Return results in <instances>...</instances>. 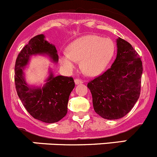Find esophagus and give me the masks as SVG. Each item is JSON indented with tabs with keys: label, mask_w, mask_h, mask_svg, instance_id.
Instances as JSON below:
<instances>
[{
	"label": "esophagus",
	"mask_w": 157,
	"mask_h": 157,
	"mask_svg": "<svg viewBox=\"0 0 157 157\" xmlns=\"http://www.w3.org/2000/svg\"><path fill=\"white\" fill-rule=\"evenodd\" d=\"M74 83H75L76 85H78V84H80V83H83V80H79V79H75L74 80Z\"/></svg>",
	"instance_id": "obj_1"
}]
</instances>
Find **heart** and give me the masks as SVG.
<instances>
[{
  "mask_svg": "<svg viewBox=\"0 0 157 157\" xmlns=\"http://www.w3.org/2000/svg\"><path fill=\"white\" fill-rule=\"evenodd\" d=\"M115 52V43L110 38L87 35L75 39L67 47V51L59 57V63L67 72L80 60L83 71L89 76L100 74L108 66Z\"/></svg>",
  "mask_w": 157,
  "mask_h": 157,
  "instance_id": "obj_1",
  "label": "heart"
}]
</instances>
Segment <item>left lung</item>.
<instances>
[{"label": "left lung", "mask_w": 157, "mask_h": 157, "mask_svg": "<svg viewBox=\"0 0 157 157\" xmlns=\"http://www.w3.org/2000/svg\"><path fill=\"white\" fill-rule=\"evenodd\" d=\"M117 56L107 71L87 83L95 112L115 120L131 111L140 94L143 64L131 44L118 37Z\"/></svg>", "instance_id": "1"}]
</instances>
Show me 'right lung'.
Returning a JSON list of instances; mask_svg holds the SVG:
<instances>
[{
  "label": "right lung",
  "instance_id": "add662e5",
  "mask_svg": "<svg viewBox=\"0 0 157 157\" xmlns=\"http://www.w3.org/2000/svg\"><path fill=\"white\" fill-rule=\"evenodd\" d=\"M36 56H47L55 64L59 60L55 45L48 42L43 34L32 38L16 59L14 82L17 94L33 118L45 123L57 122L67 115L69 97L75 83L72 77H56L51 68L43 85H32L27 83L25 72L32 57Z\"/></svg>",
  "mask_w": 157,
  "mask_h": 157
}]
</instances>
